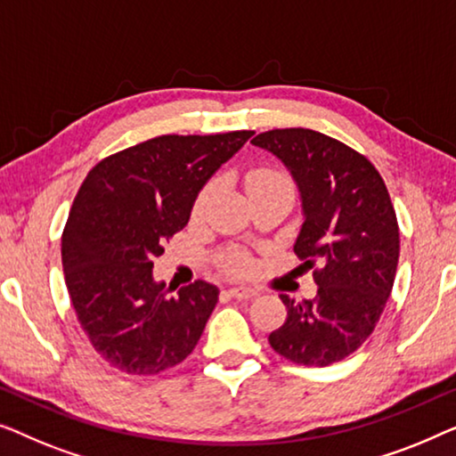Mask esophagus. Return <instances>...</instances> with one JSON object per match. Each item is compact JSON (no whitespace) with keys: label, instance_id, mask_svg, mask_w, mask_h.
<instances>
[{"label":"esophagus","instance_id":"esophagus-1","mask_svg":"<svg viewBox=\"0 0 456 456\" xmlns=\"http://www.w3.org/2000/svg\"><path fill=\"white\" fill-rule=\"evenodd\" d=\"M227 295L233 299H254L258 293L254 289H248V287H233V289L227 291Z\"/></svg>","mask_w":456,"mask_h":456}]
</instances>
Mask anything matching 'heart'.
Instances as JSON below:
<instances>
[{
  "instance_id": "heart-1",
  "label": "heart",
  "mask_w": 456,
  "mask_h": 456,
  "mask_svg": "<svg viewBox=\"0 0 456 456\" xmlns=\"http://www.w3.org/2000/svg\"><path fill=\"white\" fill-rule=\"evenodd\" d=\"M283 185H291L289 179H287L285 173H281L279 169H273V167H256V169L248 171L246 177H243V188H246L248 196L249 194H256V191H262V190H273V188H283ZM215 190L216 185L210 182L204 185L200 190V194L196 198V213H200V210L207 207V204L213 200L215 196ZM229 268L233 273H246L249 268V262L246 258H237L229 265Z\"/></svg>"
}]
</instances>
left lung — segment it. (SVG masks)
<instances>
[{
	"label": "left lung",
	"mask_w": 456,
	"mask_h": 456,
	"mask_svg": "<svg viewBox=\"0 0 456 456\" xmlns=\"http://www.w3.org/2000/svg\"><path fill=\"white\" fill-rule=\"evenodd\" d=\"M285 163L297 183L304 225L295 254L318 293L287 305L268 343L297 365L337 363L376 329L399 265V223L376 167L347 144L305 130H268L252 140Z\"/></svg>",
	"instance_id": "obj_1"
}]
</instances>
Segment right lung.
Segmentation results:
<instances>
[{
  "instance_id": "obj_1",
  "label": "right lung",
  "mask_w": 456,
  "mask_h": 456,
  "mask_svg": "<svg viewBox=\"0 0 456 456\" xmlns=\"http://www.w3.org/2000/svg\"><path fill=\"white\" fill-rule=\"evenodd\" d=\"M252 134H169L88 171L63 229L61 265L82 330L109 365L155 376L200 341L219 289L196 281L171 295L152 279V260L188 225L202 185Z\"/></svg>"
}]
</instances>
